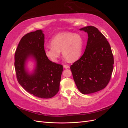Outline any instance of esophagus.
I'll use <instances>...</instances> for the list:
<instances>
[{
	"mask_svg": "<svg viewBox=\"0 0 128 128\" xmlns=\"http://www.w3.org/2000/svg\"><path fill=\"white\" fill-rule=\"evenodd\" d=\"M64 67L66 69H67V68H69V66L68 65H66V64H64Z\"/></svg>",
	"mask_w": 128,
	"mask_h": 128,
	"instance_id": "esophagus-1",
	"label": "esophagus"
}]
</instances>
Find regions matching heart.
Masks as SVG:
<instances>
[{"label": "heart", "mask_w": 128, "mask_h": 128, "mask_svg": "<svg viewBox=\"0 0 128 128\" xmlns=\"http://www.w3.org/2000/svg\"><path fill=\"white\" fill-rule=\"evenodd\" d=\"M83 43V38L80 34L70 32L59 33L52 38L51 46L45 48V54L51 61L56 62L62 51L67 61L74 62L81 56Z\"/></svg>", "instance_id": "heart-1"}]
</instances>
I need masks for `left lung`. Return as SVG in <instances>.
I'll use <instances>...</instances> for the list:
<instances>
[{"mask_svg":"<svg viewBox=\"0 0 128 128\" xmlns=\"http://www.w3.org/2000/svg\"><path fill=\"white\" fill-rule=\"evenodd\" d=\"M88 34L83 56L70 66L74 80L84 94L102 90L110 82L113 70L114 57L109 42L94 26L80 29Z\"/></svg>","mask_w":128,"mask_h":128,"instance_id":"obj_1","label":"left lung"}]
</instances>
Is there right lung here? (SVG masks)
I'll use <instances>...</instances> for the list:
<instances>
[{"label": "right lung", "instance_id": "right-lung-1", "mask_svg": "<svg viewBox=\"0 0 128 128\" xmlns=\"http://www.w3.org/2000/svg\"><path fill=\"white\" fill-rule=\"evenodd\" d=\"M44 45V34L42 30L25 34L15 51L14 66L18 82L26 91L37 97L48 99L59 90L63 66L48 59ZM30 57L36 62L32 74L25 68L26 61Z\"/></svg>", "mask_w": 128, "mask_h": 128}]
</instances>
